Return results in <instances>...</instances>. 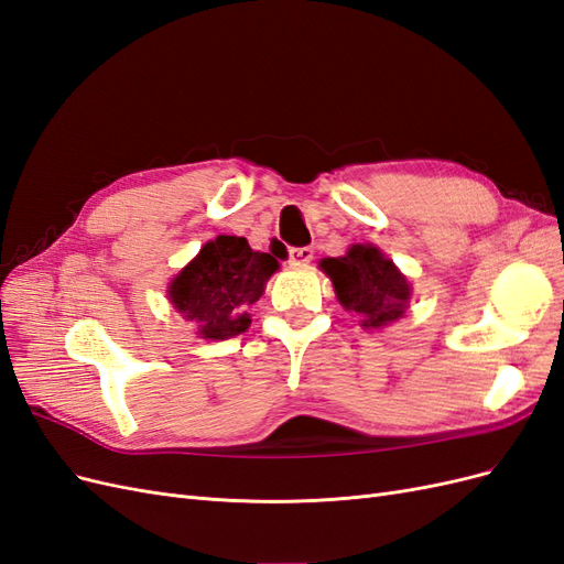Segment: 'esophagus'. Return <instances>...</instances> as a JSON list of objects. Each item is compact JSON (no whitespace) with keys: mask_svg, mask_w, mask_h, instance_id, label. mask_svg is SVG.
Returning <instances> with one entry per match:
<instances>
[{"mask_svg":"<svg viewBox=\"0 0 564 564\" xmlns=\"http://www.w3.org/2000/svg\"><path fill=\"white\" fill-rule=\"evenodd\" d=\"M313 247H289V263L303 265L313 261Z\"/></svg>","mask_w":564,"mask_h":564,"instance_id":"1","label":"esophagus"}]
</instances>
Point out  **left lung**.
<instances>
[{
  "instance_id": "obj_1",
  "label": "left lung",
  "mask_w": 564,
  "mask_h": 564,
  "mask_svg": "<svg viewBox=\"0 0 564 564\" xmlns=\"http://www.w3.org/2000/svg\"><path fill=\"white\" fill-rule=\"evenodd\" d=\"M322 268L332 278L340 305L365 317L362 327L377 329L404 315L409 282L377 247L355 245L340 259H324Z\"/></svg>"
}]
</instances>
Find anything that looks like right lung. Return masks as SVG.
Instances as JSON below:
<instances>
[{"label":"right lung","mask_w":564,"mask_h":564,"mask_svg":"<svg viewBox=\"0 0 564 564\" xmlns=\"http://www.w3.org/2000/svg\"><path fill=\"white\" fill-rule=\"evenodd\" d=\"M278 270L270 253L253 251L245 237L218 235L169 286V299L195 322L204 338H230L249 327L247 308Z\"/></svg>","instance_id":"right-lung-1"}]
</instances>
